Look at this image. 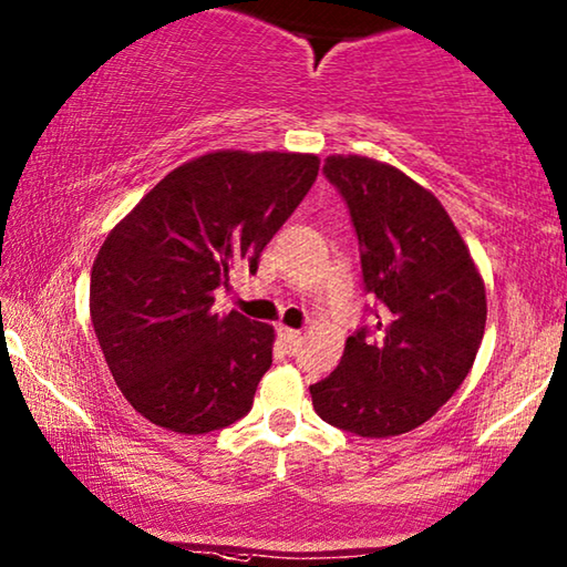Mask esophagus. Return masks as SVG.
<instances>
[{
  "label": "esophagus",
  "mask_w": 567,
  "mask_h": 567,
  "mask_svg": "<svg viewBox=\"0 0 567 567\" xmlns=\"http://www.w3.org/2000/svg\"><path fill=\"white\" fill-rule=\"evenodd\" d=\"M278 338L284 342L286 355H293L301 344V332L299 330H289V327H278Z\"/></svg>",
  "instance_id": "1"
}]
</instances>
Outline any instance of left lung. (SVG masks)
I'll return each instance as SVG.
<instances>
[{
  "instance_id": "1",
  "label": "left lung",
  "mask_w": 567,
  "mask_h": 567,
  "mask_svg": "<svg viewBox=\"0 0 567 567\" xmlns=\"http://www.w3.org/2000/svg\"><path fill=\"white\" fill-rule=\"evenodd\" d=\"M324 176L348 204L373 327L344 342L338 371L309 385L315 412L358 437L424 424L473 368L486 289L437 196L399 168L330 155Z\"/></svg>"
}]
</instances>
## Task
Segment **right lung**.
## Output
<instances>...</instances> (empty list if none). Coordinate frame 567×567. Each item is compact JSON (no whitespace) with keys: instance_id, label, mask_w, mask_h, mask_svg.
<instances>
[{"instance_id":"right-lung-1","label":"right lung","mask_w":567,"mask_h":567,"mask_svg":"<svg viewBox=\"0 0 567 567\" xmlns=\"http://www.w3.org/2000/svg\"><path fill=\"white\" fill-rule=\"evenodd\" d=\"M309 153L217 151L171 171L106 235L89 309L120 391L153 424L204 434L243 420L274 363V327L212 309L315 184Z\"/></svg>"}]
</instances>
